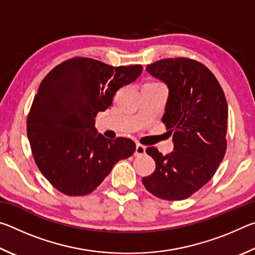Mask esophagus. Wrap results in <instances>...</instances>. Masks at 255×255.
<instances>
[{
    "label": "esophagus",
    "mask_w": 255,
    "mask_h": 255,
    "mask_svg": "<svg viewBox=\"0 0 255 255\" xmlns=\"http://www.w3.org/2000/svg\"><path fill=\"white\" fill-rule=\"evenodd\" d=\"M146 153V147L139 143L136 144V150H135V155L136 156H141V155H145Z\"/></svg>",
    "instance_id": "1"
}]
</instances>
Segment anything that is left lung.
<instances>
[{"label": "left lung", "mask_w": 255, "mask_h": 255, "mask_svg": "<svg viewBox=\"0 0 255 255\" xmlns=\"http://www.w3.org/2000/svg\"><path fill=\"white\" fill-rule=\"evenodd\" d=\"M146 71L169 88L162 122L173 135L174 150L162 155L155 147L146 149L156 167L141 181L161 199H187L213 178L225 156V94L213 73L197 60L165 58Z\"/></svg>", "instance_id": "8db88e82"}]
</instances>
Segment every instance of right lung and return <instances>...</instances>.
Listing matches in <instances>:
<instances>
[{
  "instance_id": "obj_1",
  "label": "right lung",
  "mask_w": 255,
  "mask_h": 255,
  "mask_svg": "<svg viewBox=\"0 0 255 255\" xmlns=\"http://www.w3.org/2000/svg\"><path fill=\"white\" fill-rule=\"evenodd\" d=\"M141 71V65L114 67L75 57L54 67L41 81L27 118V133L38 169L58 191L89 195L116 163L135 152L129 138L109 140L98 133L94 118Z\"/></svg>"
}]
</instances>
